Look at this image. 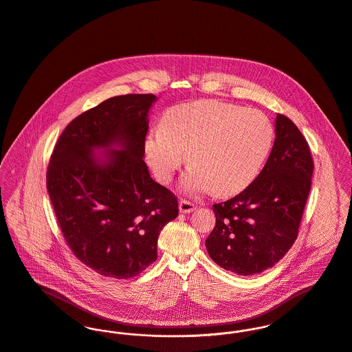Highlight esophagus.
Segmentation results:
<instances>
[{
  "mask_svg": "<svg viewBox=\"0 0 352 352\" xmlns=\"http://www.w3.org/2000/svg\"><path fill=\"white\" fill-rule=\"evenodd\" d=\"M197 209V205L195 202L189 201V199H181L179 201V210L181 213H190Z\"/></svg>",
  "mask_w": 352,
  "mask_h": 352,
  "instance_id": "obj_1",
  "label": "esophagus"
}]
</instances>
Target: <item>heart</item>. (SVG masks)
Listing matches in <instances>:
<instances>
[{"instance_id": "obj_1", "label": "heart", "mask_w": 352, "mask_h": 352, "mask_svg": "<svg viewBox=\"0 0 352 352\" xmlns=\"http://www.w3.org/2000/svg\"><path fill=\"white\" fill-rule=\"evenodd\" d=\"M273 140V124L265 113L201 100L170 108L162 125L147 133L144 151L162 184L171 181L189 151L193 166L182 177L184 190L234 195L256 178Z\"/></svg>"}]
</instances>
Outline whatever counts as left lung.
Returning <instances> with one entry per match:
<instances>
[{
  "label": "left lung",
  "mask_w": 352,
  "mask_h": 352,
  "mask_svg": "<svg viewBox=\"0 0 352 352\" xmlns=\"http://www.w3.org/2000/svg\"><path fill=\"white\" fill-rule=\"evenodd\" d=\"M272 154L259 175L234 198L214 204L209 256L237 275L262 273L290 250L312 185V154L297 125L278 113Z\"/></svg>",
  "instance_id": "1"
}]
</instances>
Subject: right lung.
<instances>
[{
  "mask_svg": "<svg viewBox=\"0 0 352 352\" xmlns=\"http://www.w3.org/2000/svg\"><path fill=\"white\" fill-rule=\"evenodd\" d=\"M154 94L112 97L80 113L59 136L47 190L62 234L79 261L113 279L136 276L157 261L160 230L178 216V198L143 160ZM118 145L100 166L91 151Z\"/></svg>",
  "mask_w": 352,
  "mask_h": 352,
  "instance_id": "1",
  "label": "right lung"
}]
</instances>
